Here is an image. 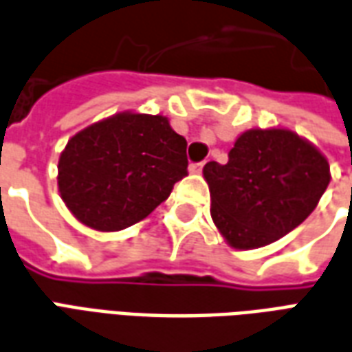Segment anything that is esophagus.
Instances as JSON below:
<instances>
[{"instance_id": "esophagus-1", "label": "esophagus", "mask_w": 352, "mask_h": 352, "mask_svg": "<svg viewBox=\"0 0 352 352\" xmlns=\"http://www.w3.org/2000/svg\"><path fill=\"white\" fill-rule=\"evenodd\" d=\"M204 166H206V162H196V164H190L188 169H190V173H199L204 169Z\"/></svg>"}]
</instances>
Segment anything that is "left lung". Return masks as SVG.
Wrapping results in <instances>:
<instances>
[{"label": "left lung", "instance_id": "left-lung-1", "mask_svg": "<svg viewBox=\"0 0 352 352\" xmlns=\"http://www.w3.org/2000/svg\"><path fill=\"white\" fill-rule=\"evenodd\" d=\"M211 217L234 249H256L300 226L330 183V166L290 130H249L228 164L207 162Z\"/></svg>", "mask_w": 352, "mask_h": 352}]
</instances>
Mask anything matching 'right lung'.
I'll return each instance as SVG.
<instances>
[{
    "instance_id": "1",
    "label": "right lung",
    "mask_w": 352,
    "mask_h": 352,
    "mask_svg": "<svg viewBox=\"0 0 352 352\" xmlns=\"http://www.w3.org/2000/svg\"><path fill=\"white\" fill-rule=\"evenodd\" d=\"M186 139L160 115L118 113L73 135L58 188L77 219L100 232L143 221L188 175Z\"/></svg>"
}]
</instances>
